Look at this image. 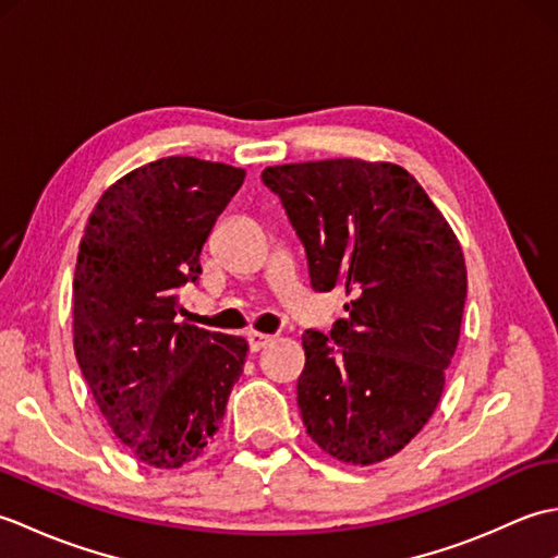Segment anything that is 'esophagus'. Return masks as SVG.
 <instances>
[{
  "mask_svg": "<svg viewBox=\"0 0 558 558\" xmlns=\"http://www.w3.org/2000/svg\"><path fill=\"white\" fill-rule=\"evenodd\" d=\"M246 340H248V350L252 352H258V350H264L268 342H272V336H268V333H258V330H248L246 333Z\"/></svg>",
  "mask_w": 558,
  "mask_h": 558,
  "instance_id": "esophagus-1",
  "label": "esophagus"
}]
</instances>
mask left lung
I'll use <instances>...</instances> for the list:
<instances>
[{"mask_svg":"<svg viewBox=\"0 0 558 558\" xmlns=\"http://www.w3.org/2000/svg\"><path fill=\"white\" fill-rule=\"evenodd\" d=\"M260 177L306 248L312 288L352 298L330 336H302L306 434L350 465L388 460L444 393L468 294L458 236L396 162H290Z\"/></svg>","mask_w":558,"mask_h":558,"instance_id":"obj_1","label":"left lung"}]
</instances>
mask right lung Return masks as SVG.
<instances>
[{
	"mask_svg": "<svg viewBox=\"0 0 558 558\" xmlns=\"http://www.w3.org/2000/svg\"><path fill=\"white\" fill-rule=\"evenodd\" d=\"M242 182L232 165L160 158L108 186L81 236L76 360L114 436L150 468L204 453L244 369L246 340L180 322L177 298Z\"/></svg>",
	"mask_w": 558,
	"mask_h": 558,
	"instance_id": "1",
	"label": "right lung"
}]
</instances>
